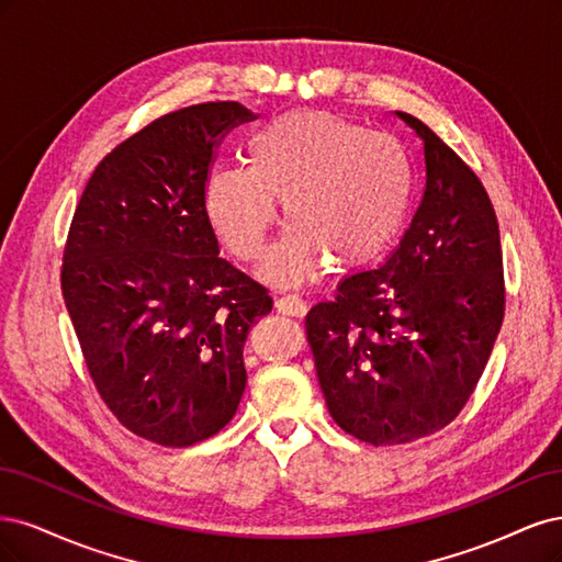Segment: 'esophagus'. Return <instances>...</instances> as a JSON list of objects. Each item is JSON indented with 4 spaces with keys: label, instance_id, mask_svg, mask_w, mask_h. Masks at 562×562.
<instances>
[{
    "label": "esophagus",
    "instance_id": "obj_1",
    "mask_svg": "<svg viewBox=\"0 0 562 562\" xmlns=\"http://www.w3.org/2000/svg\"><path fill=\"white\" fill-rule=\"evenodd\" d=\"M276 307H278V313L289 315V317H303L307 313L305 301L296 294H284V296L276 299Z\"/></svg>",
    "mask_w": 562,
    "mask_h": 562
}]
</instances>
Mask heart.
Returning <instances> with one entry per match:
<instances>
[{"label":"heart","instance_id":"b5f03b06","mask_svg":"<svg viewBox=\"0 0 562 562\" xmlns=\"http://www.w3.org/2000/svg\"><path fill=\"white\" fill-rule=\"evenodd\" d=\"M276 201L292 224L263 266L266 280L313 278L322 255L342 268L383 257L415 201V170L402 142L331 112L296 110L249 137L245 168L216 170L205 205L240 261H259Z\"/></svg>","mask_w":562,"mask_h":562}]
</instances>
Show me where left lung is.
I'll list each match as a JSON object with an SVG mask.
<instances>
[{
    "mask_svg": "<svg viewBox=\"0 0 562 562\" xmlns=\"http://www.w3.org/2000/svg\"><path fill=\"white\" fill-rule=\"evenodd\" d=\"M425 191L400 249L340 282L305 315L319 387L336 425L371 446L443 429L474 394L506 305L499 224L476 172L431 128Z\"/></svg>",
    "mask_w": 562,
    "mask_h": 562,
    "instance_id": "obj_1",
    "label": "left lung"
}]
</instances>
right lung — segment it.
Returning a JSON list of instances; mask_svg holds the SVG:
<instances>
[{
	"mask_svg": "<svg viewBox=\"0 0 562 562\" xmlns=\"http://www.w3.org/2000/svg\"><path fill=\"white\" fill-rule=\"evenodd\" d=\"M238 102L184 106L106 154L71 216L60 284L90 380L137 437L184 448L238 411L268 289L220 257L205 189Z\"/></svg>",
	"mask_w": 562,
	"mask_h": 562,
	"instance_id": "obj_1",
	"label": "right lung"
}]
</instances>
